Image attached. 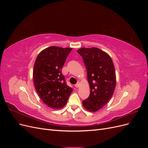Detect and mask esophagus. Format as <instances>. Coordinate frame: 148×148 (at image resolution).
Returning <instances> with one entry per match:
<instances>
[{"mask_svg":"<svg viewBox=\"0 0 148 148\" xmlns=\"http://www.w3.org/2000/svg\"><path fill=\"white\" fill-rule=\"evenodd\" d=\"M75 86L76 88H78V87L79 86V82L77 83V84H76L75 85Z\"/></svg>","mask_w":148,"mask_h":148,"instance_id":"esophagus-1","label":"esophagus"}]
</instances>
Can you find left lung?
I'll use <instances>...</instances> for the list:
<instances>
[{
    "label": "left lung",
    "mask_w": 148,
    "mask_h": 148,
    "mask_svg": "<svg viewBox=\"0 0 148 148\" xmlns=\"http://www.w3.org/2000/svg\"><path fill=\"white\" fill-rule=\"evenodd\" d=\"M87 70L90 95L83 101L85 109L96 112L109 101L116 86V75L112 60L99 48L82 47L77 51Z\"/></svg>",
    "instance_id": "left-lung-1"
}]
</instances>
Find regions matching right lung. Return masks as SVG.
<instances>
[{"mask_svg": "<svg viewBox=\"0 0 148 148\" xmlns=\"http://www.w3.org/2000/svg\"><path fill=\"white\" fill-rule=\"evenodd\" d=\"M71 50L72 48L49 47L39 53L34 62L33 77L36 91L44 104L53 109L64 107L73 91L62 73Z\"/></svg>", "mask_w": 148, "mask_h": 148, "instance_id": "obj_1", "label": "right lung"}]
</instances>
